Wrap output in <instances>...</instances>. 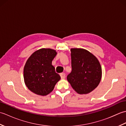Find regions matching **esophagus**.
Masks as SVG:
<instances>
[{
    "label": "esophagus",
    "instance_id": "1",
    "mask_svg": "<svg viewBox=\"0 0 126 126\" xmlns=\"http://www.w3.org/2000/svg\"><path fill=\"white\" fill-rule=\"evenodd\" d=\"M60 76L61 77V79H64L65 78V73H61Z\"/></svg>",
    "mask_w": 126,
    "mask_h": 126
}]
</instances>
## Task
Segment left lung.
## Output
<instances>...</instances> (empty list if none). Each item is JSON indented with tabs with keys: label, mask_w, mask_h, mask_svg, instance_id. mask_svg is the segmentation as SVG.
Wrapping results in <instances>:
<instances>
[{
	"label": "left lung",
	"mask_w": 126,
	"mask_h": 126,
	"mask_svg": "<svg viewBox=\"0 0 126 126\" xmlns=\"http://www.w3.org/2000/svg\"><path fill=\"white\" fill-rule=\"evenodd\" d=\"M72 71L67 80L79 94H87L98 86L102 77V68L97 58L88 50L71 49Z\"/></svg>",
	"instance_id": "left-lung-1"
}]
</instances>
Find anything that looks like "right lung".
Instances as JSON below:
<instances>
[{"label":"right lung","instance_id":"right-lung-1","mask_svg":"<svg viewBox=\"0 0 126 126\" xmlns=\"http://www.w3.org/2000/svg\"><path fill=\"white\" fill-rule=\"evenodd\" d=\"M56 55L55 50L42 48L34 52L28 58L24 68V79L31 92L45 96L54 89L61 79L52 65Z\"/></svg>","mask_w":126,"mask_h":126}]
</instances>
